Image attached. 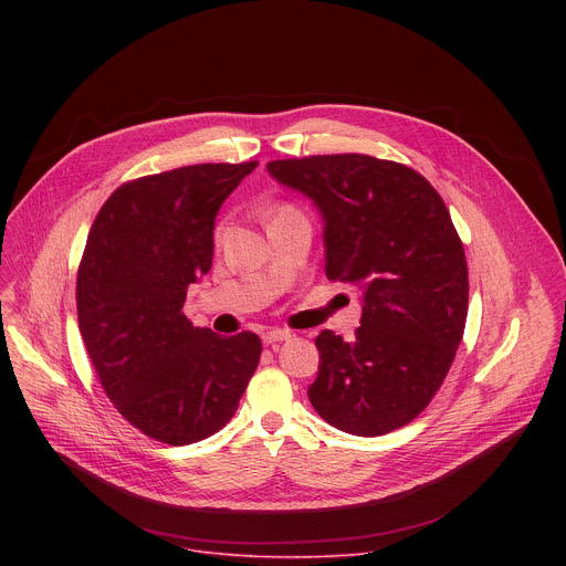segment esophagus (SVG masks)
<instances>
[{
	"label": "esophagus",
	"mask_w": 566,
	"mask_h": 566,
	"mask_svg": "<svg viewBox=\"0 0 566 566\" xmlns=\"http://www.w3.org/2000/svg\"><path fill=\"white\" fill-rule=\"evenodd\" d=\"M289 338H291V332H286V329H271V332L262 334V340H264V345L282 343V340H289Z\"/></svg>",
	"instance_id": "obj_1"
}]
</instances>
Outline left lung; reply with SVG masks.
Segmentation results:
<instances>
[{
    "instance_id": "1",
    "label": "left lung",
    "mask_w": 566,
    "mask_h": 566,
    "mask_svg": "<svg viewBox=\"0 0 566 566\" xmlns=\"http://www.w3.org/2000/svg\"><path fill=\"white\" fill-rule=\"evenodd\" d=\"M266 168L322 212L327 277L363 291L354 338H315L311 406L356 437L408 426L443 385L468 315L465 253L443 199L417 170L367 154Z\"/></svg>"
}]
</instances>
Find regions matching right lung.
<instances>
[{
  "label": "right lung",
  "instance_id": "obj_1",
  "mask_svg": "<svg viewBox=\"0 0 566 566\" xmlns=\"http://www.w3.org/2000/svg\"><path fill=\"white\" fill-rule=\"evenodd\" d=\"M258 160L201 164L123 184L96 214L75 302L114 408L154 441L188 446L221 430L258 369L253 332L217 336L184 313L212 266L214 217Z\"/></svg>",
  "mask_w": 566,
  "mask_h": 566
}]
</instances>
